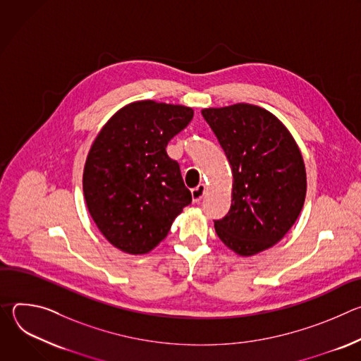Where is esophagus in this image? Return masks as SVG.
<instances>
[{
    "instance_id": "obj_1",
    "label": "esophagus",
    "mask_w": 361,
    "mask_h": 361,
    "mask_svg": "<svg viewBox=\"0 0 361 361\" xmlns=\"http://www.w3.org/2000/svg\"><path fill=\"white\" fill-rule=\"evenodd\" d=\"M205 194V185L204 184H200L197 185L195 188L191 190V197H192V202H200L202 200Z\"/></svg>"
}]
</instances>
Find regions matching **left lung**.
Returning <instances> with one entry per match:
<instances>
[{
  "mask_svg": "<svg viewBox=\"0 0 361 361\" xmlns=\"http://www.w3.org/2000/svg\"><path fill=\"white\" fill-rule=\"evenodd\" d=\"M233 171L228 214L214 220L220 240L240 255L277 244L302 209L307 180L301 152L283 123L267 110L234 104L201 111Z\"/></svg>",
  "mask_w": 361,
  "mask_h": 361,
  "instance_id": "8db88e82",
  "label": "left lung"
}]
</instances>
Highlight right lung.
Wrapping results in <instances>:
<instances>
[{"instance_id": "1", "label": "right lung", "mask_w": 361, "mask_h": 361, "mask_svg": "<svg viewBox=\"0 0 361 361\" xmlns=\"http://www.w3.org/2000/svg\"><path fill=\"white\" fill-rule=\"evenodd\" d=\"M190 107L137 101L117 111L94 140L84 167L88 212L114 247L145 254L191 204L169 141L192 120Z\"/></svg>"}]
</instances>
